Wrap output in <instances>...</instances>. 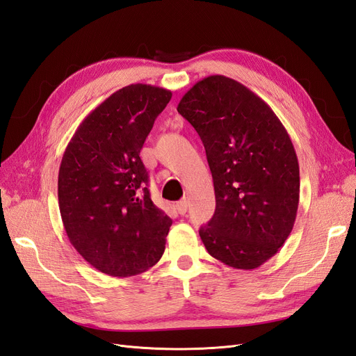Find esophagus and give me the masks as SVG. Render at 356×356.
Segmentation results:
<instances>
[{"instance_id":"1","label":"esophagus","mask_w":356,"mask_h":356,"mask_svg":"<svg viewBox=\"0 0 356 356\" xmlns=\"http://www.w3.org/2000/svg\"><path fill=\"white\" fill-rule=\"evenodd\" d=\"M187 207H188V203H187L186 199H182V200L177 202V211H178L181 215H184V213L187 212Z\"/></svg>"}]
</instances>
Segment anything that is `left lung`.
Segmentation results:
<instances>
[{
	"label": "left lung",
	"instance_id": "left-lung-1",
	"mask_svg": "<svg viewBox=\"0 0 356 356\" xmlns=\"http://www.w3.org/2000/svg\"><path fill=\"white\" fill-rule=\"evenodd\" d=\"M177 110L199 134L213 179L215 213L199 230L204 248L230 267H260L288 239L298 209L288 132L260 96L225 75L197 81Z\"/></svg>",
	"mask_w": 356,
	"mask_h": 356
}]
</instances>
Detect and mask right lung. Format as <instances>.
I'll list each match as a JSON object with an SVG mask.
<instances>
[{
  "label": "right lung",
  "instance_id": "obj_1",
  "mask_svg": "<svg viewBox=\"0 0 356 356\" xmlns=\"http://www.w3.org/2000/svg\"><path fill=\"white\" fill-rule=\"evenodd\" d=\"M170 98L157 86H126L84 118L63 153V227L77 252L105 275L143 273L165 252L172 220L149 197L139 153Z\"/></svg>",
  "mask_w": 356,
  "mask_h": 356
}]
</instances>
